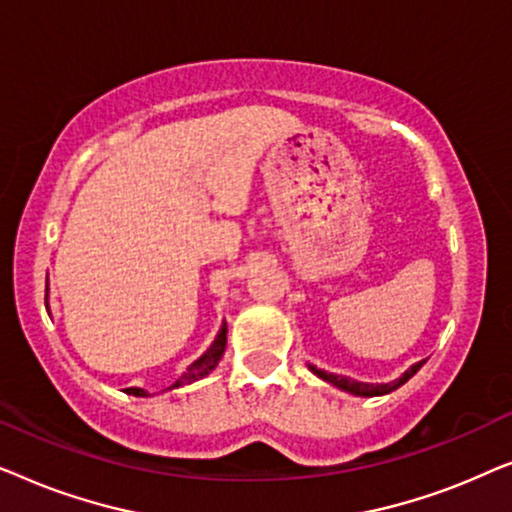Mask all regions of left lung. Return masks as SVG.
Returning <instances> with one entry per match:
<instances>
[{
	"label": "left lung",
	"mask_w": 512,
	"mask_h": 512,
	"mask_svg": "<svg viewBox=\"0 0 512 512\" xmlns=\"http://www.w3.org/2000/svg\"><path fill=\"white\" fill-rule=\"evenodd\" d=\"M422 366H424V361L415 363V366H412L410 370H405V373H403L401 377H398L396 382H389V384H366V382H356V380H352V377H342V375L326 373V370H319L317 366H310V370H312L314 375H319L321 380L331 382V384H335V387L349 391V394H356V396H382V394H389V391H394V389L401 387V384L408 382L410 377L415 375L417 370L422 368Z\"/></svg>",
	"instance_id": "obj_1"
}]
</instances>
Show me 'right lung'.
Segmentation results:
<instances>
[{
	"instance_id": "obj_1",
	"label": "right lung",
	"mask_w": 512,
	"mask_h": 512,
	"mask_svg": "<svg viewBox=\"0 0 512 512\" xmlns=\"http://www.w3.org/2000/svg\"><path fill=\"white\" fill-rule=\"evenodd\" d=\"M226 331H228V328H226V324H223L219 335H216L214 345L209 347L207 352L202 354L198 361H193L191 366H188V370H186L184 375H181V380H177V384H174V387H184V384H191L195 380H200V377H205L207 373H212V370L216 368V363L221 361L223 352H226ZM125 391H128V394H132V396H146V391L137 389V387H130V389H125Z\"/></svg>"
}]
</instances>
